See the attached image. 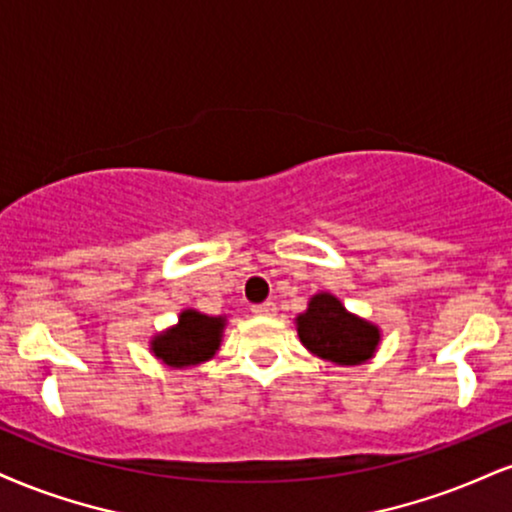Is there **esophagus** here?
<instances>
[{"label":"esophagus","mask_w":512,"mask_h":512,"mask_svg":"<svg viewBox=\"0 0 512 512\" xmlns=\"http://www.w3.org/2000/svg\"><path fill=\"white\" fill-rule=\"evenodd\" d=\"M252 312H255V315H262V317H272L276 312V305L272 303V300H264V303L252 305Z\"/></svg>","instance_id":"1"}]
</instances>
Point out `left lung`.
I'll return each instance as SVG.
<instances>
[{"label": "left lung", "instance_id": "left-lung-1", "mask_svg": "<svg viewBox=\"0 0 512 512\" xmlns=\"http://www.w3.org/2000/svg\"><path fill=\"white\" fill-rule=\"evenodd\" d=\"M298 336L307 350L336 365H360L372 357L379 343L377 326L350 315L341 300L329 293L310 300L305 315L298 317Z\"/></svg>", "mask_w": 512, "mask_h": 512}]
</instances>
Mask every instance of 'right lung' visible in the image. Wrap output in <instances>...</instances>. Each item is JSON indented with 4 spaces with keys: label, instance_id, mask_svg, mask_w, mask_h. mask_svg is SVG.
<instances>
[{
    "label": "right lung",
    "instance_id": "add662e5",
    "mask_svg": "<svg viewBox=\"0 0 512 512\" xmlns=\"http://www.w3.org/2000/svg\"><path fill=\"white\" fill-rule=\"evenodd\" d=\"M224 319L207 317L195 310H186L178 319V326L159 334L152 341V350L164 365L188 367L205 362L217 353Z\"/></svg>",
    "mask_w": 512,
    "mask_h": 512
}]
</instances>
